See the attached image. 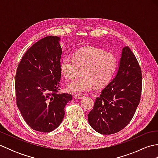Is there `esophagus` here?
I'll use <instances>...</instances> for the list:
<instances>
[{"label":"esophagus","instance_id":"34e87169","mask_svg":"<svg viewBox=\"0 0 158 158\" xmlns=\"http://www.w3.org/2000/svg\"><path fill=\"white\" fill-rule=\"evenodd\" d=\"M73 97H74V98H75V99H81L83 98V96L81 94H74Z\"/></svg>","mask_w":158,"mask_h":158}]
</instances>
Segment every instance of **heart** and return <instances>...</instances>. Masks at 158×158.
I'll use <instances>...</instances> for the list:
<instances>
[{
  "mask_svg": "<svg viewBox=\"0 0 158 158\" xmlns=\"http://www.w3.org/2000/svg\"><path fill=\"white\" fill-rule=\"evenodd\" d=\"M117 64L113 53L88 47L77 50L72 58L64 56L60 62V70L62 75L70 80L75 79L81 70V78L67 85L69 92L81 94L92 89L94 85L100 88L108 84L116 71Z\"/></svg>",
  "mask_w": 158,
  "mask_h": 158,
  "instance_id": "1",
  "label": "heart"
}]
</instances>
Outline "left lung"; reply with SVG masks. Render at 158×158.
<instances>
[{
    "instance_id": "obj_1",
    "label": "left lung",
    "mask_w": 158,
    "mask_h": 158,
    "mask_svg": "<svg viewBox=\"0 0 158 158\" xmlns=\"http://www.w3.org/2000/svg\"><path fill=\"white\" fill-rule=\"evenodd\" d=\"M142 74L135 54L128 47L122 49L115 77L96 98L88 122L102 135H112L132 120L140 102Z\"/></svg>"
}]
</instances>
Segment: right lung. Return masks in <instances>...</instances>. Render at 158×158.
<instances>
[{
  "label": "right lung",
  "mask_w": 158,
  "mask_h": 158,
  "mask_svg": "<svg viewBox=\"0 0 158 158\" xmlns=\"http://www.w3.org/2000/svg\"><path fill=\"white\" fill-rule=\"evenodd\" d=\"M59 36H48L35 43L25 53L15 75L16 102L26 123L32 129L50 132L64 117V107L72 100L60 89Z\"/></svg>",
  "instance_id": "add662e5"
}]
</instances>
